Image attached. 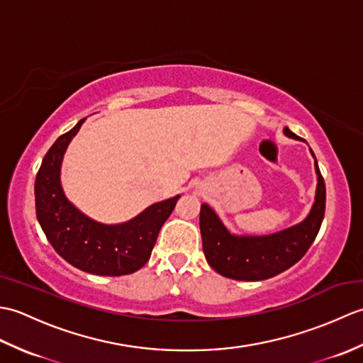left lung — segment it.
I'll return each instance as SVG.
<instances>
[{
  "instance_id": "8db88e82",
  "label": "left lung",
  "mask_w": 363,
  "mask_h": 363,
  "mask_svg": "<svg viewBox=\"0 0 363 363\" xmlns=\"http://www.w3.org/2000/svg\"><path fill=\"white\" fill-rule=\"evenodd\" d=\"M284 134L290 138L299 137L289 128ZM317 194L312 209L299 225L269 235H234L223 225L218 215L209 206H201L203 250L207 264L221 276L235 281H264L293 267L311 248L325 218L326 187L315 157Z\"/></svg>"
}]
</instances>
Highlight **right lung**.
Masks as SVG:
<instances>
[{
	"instance_id": "1",
	"label": "right lung",
	"mask_w": 363,
	"mask_h": 363,
	"mask_svg": "<svg viewBox=\"0 0 363 363\" xmlns=\"http://www.w3.org/2000/svg\"><path fill=\"white\" fill-rule=\"evenodd\" d=\"M84 120L60 135L45 154L34 187L37 220L52 248L70 265L98 276L130 274L150 260L159 230L179 195L150 206L121 225H103L76 209L60 184V165Z\"/></svg>"
}]
</instances>
